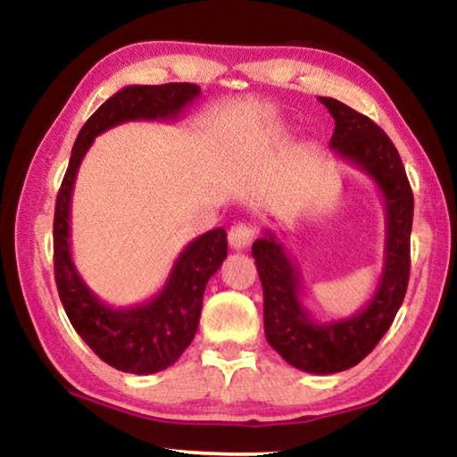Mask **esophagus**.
I'll return each mask as SVG.
<instances>
[{"label":"esophagus","mask_w":457,"mask_h":457,"mask_svg":"<svg viewBox=\"0 0 457 457\" xmlns=\"http://www.w3.org/2000/svg\"><path fill=\"white\" fill-rule=\"evenodd\" d=\"M254 237H256V228L250 226V223H236V226H231L229 229V244L231 248L236 250L248 248L250 244L254 242Z\"/></svg>","instance_id":"obj_1"}]
</instances>
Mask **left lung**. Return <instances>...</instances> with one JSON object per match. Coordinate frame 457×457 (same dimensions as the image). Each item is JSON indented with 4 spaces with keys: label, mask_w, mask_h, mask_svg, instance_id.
I'll return each instance as SVG.
<instances>
[{
    "label": "left lung",
    "mask_w": 457,
    "mask_h": 457,
    "mask_svg": "<svg viewBox=\"0 0 457 457\" xmlns=\"http://www.w3.org/2000/svg\"><path fill=\"white\" fill-rule=\"evenodd\" d=\"M336 120L331 149L375 179L385 198V256L381 279L362 311L350 319L319 323L302 306L300 271L286 246L265 231L253 256L265 295V336L271 348L295 369L312 375L348 370L366 358L394 323L410 279V231L414 196L400 153L387 134L345 103L319 97Z\"/></svg>",
    "instance_id": "8db88e82"
}]
</instances>
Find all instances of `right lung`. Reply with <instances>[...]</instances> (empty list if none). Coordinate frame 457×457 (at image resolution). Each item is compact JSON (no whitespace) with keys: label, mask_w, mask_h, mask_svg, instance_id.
Returning <instances> with one entry per match:
<instances>
[{"label":"right lung","mask_w":457,"mask_h":457,"mask_svg":"<svg viewBox=\"0 0 457 457\" xmlns=\"http://www.w3.org/2000/svg\"><path fill=\"white\" fill-rule=\"evenodd\" d=\"M198 95L201 88L190 82L121 88L82 126L57 192L54 265L63 311L76 333L103 362L134 375L165 370L195 339L204 287L228 256V234L217 228L192 240L173 262L170 278L155 298L130 308L107 306L82 281L70 253V201L76 173L101 132L134 120H176Z\"/></svg>","instance_id":"right-lung-1"}]
</instances>
